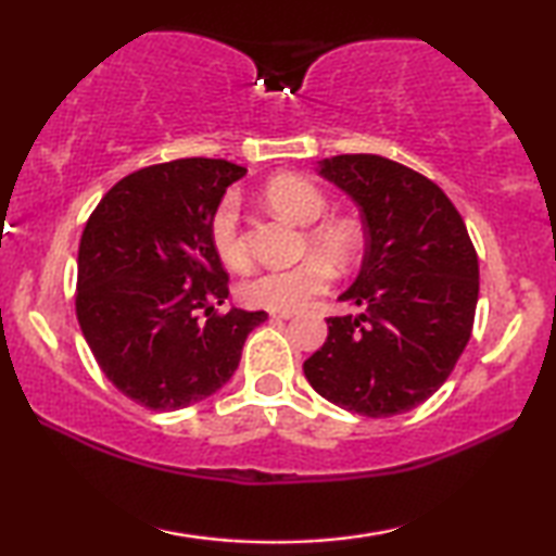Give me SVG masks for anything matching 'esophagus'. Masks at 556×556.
I'll list each match as a JSON object with an SVG mask.
<instances>
[{"instance_id": "34e87169", "label": "esophagus", "mask_w": 556, "mask_h": 556, "mask_svg": "<svg viewBox=\"0 0 556 556\" xmlns=\"http://www.w3.org/2000/svg\"><path fill=\"white\" fill-rule=\"evenodd\" d=\"M291 316H294L291 312H277V314H271V318H275V321H289Z\"/></svg>"}]
</instances>
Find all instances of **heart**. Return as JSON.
<instances>
[{"mask_svg": "<svg viewBox=\"0 0 556 556\" xmlns=\"http://www.w3.org/2000/svg\"><path fill=\"white\" fill-rule=\"evenodd\" d=\"M267 205L281 218L306 228L304 255H312L291 269L260 271L240 285L244 306L265 312H299L321 296L333 279V269H351L363 252V232L348 218H326L328 195L314 181L299 174H279L262 188ZM211 244L223 265L244 269L250 252L240 230L238 195H223L208 225Z\"/></svg>", "mask_w": 556, "mask_h": 556, "instance_id": "heart-1", "label": "heart"}]
</instances>
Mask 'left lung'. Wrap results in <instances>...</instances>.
<instances>
[{"mask_svg":"<svg viewBox=\"0 0 556 556\" xmlns=\"http://www.w3.org/2000/svg\"><path fill=\"white\" fill-rule=\"evenodd\" d=\"M321 174L361 205L365 257L328 316V338L304 363L312 388L348 412L392 417L429 400L473 331L478 255L448 195L378 154H341Z\"/></svg>","mask_w":556,"mask_h":556,"instance_id":"1","label":"left lung"}]
</instances>
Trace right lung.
<instances>
[{
    "instance_id": "obj_1",
    "label": "right lung",
    "mask_w": 556,
    "mask_h": 556,
    "mask_svg": "<svg viewBox=\"0 0 556 556\" xmlns=\"http://www.w3.org/2000/svg\"><path fill=\"white\" fill-rule=\"evenodd\" d=\"M248 168L176 159L129 174L90 213L78 250L75 314L105 378L154 412L211 397L238 370L265 312H215L228 271L208 225Z\"/></svg>"
}]
</instances>
